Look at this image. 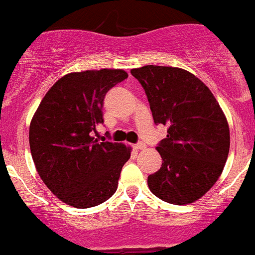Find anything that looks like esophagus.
I'll use <instances>...</instances> for the list:
<instances>
[{
	"label": "esophagus",
	"instance_id": "esophagus-1",
	"mask_svg": "<svg viewBox=\"0 0 255 255\" xmlns=\"http://www.w3.org/2000/svg\"><path fill=\"white\" fill-rule=\"evenodd\" d=\"M134 148L136 149V150H141V149L145 148V144H144L143 141H139V143H137V144H135Z\"/></svg>",
	"mask_w": 255,
	"mask_h": 255
}]
</instances>
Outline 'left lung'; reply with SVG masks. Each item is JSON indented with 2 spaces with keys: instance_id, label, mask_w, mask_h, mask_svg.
Listing matches in <instances>:
<instances>
[{
  "instance_id": "8db88e82",
  "label": "left lung",
  "mask_w": 255,
  "mask_h": 255,
  "mask_svg": "<svg viewBox=\"0 0 255 255\" xmlns=\"http://www.w3.org/2000/svg\"><path fill=\"white\" fill-rule=\"evenodd\" d=\"M131 74L145 91L154 123L168 126L156 146L162 167L148 177L149 188L168 204H191L216 183L228 159L223 110L204 82L184 69L144 65Z\"/></svg>"
}]
</instances>
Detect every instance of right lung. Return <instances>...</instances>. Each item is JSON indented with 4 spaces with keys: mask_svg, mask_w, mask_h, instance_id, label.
<instances>
[{
    "mask_svg": "<svg viewBox=\"0 0 255 255\" xmlns=\"http://www.w3.org/2000/svg\"><path fill=\"white\" fill-rule=\"evenodd\" d=\"M128 78L123 69L69 73L46 92L30 124L29 141L37 173L64 204L97 206L118 188L130 148L100 141L106 93Z\"/></svg>",
    "mask_w": 255,
    "mask_h": 255,
    "instance_id": "add662e5",
    "label": "right lung"
}]
</instances>
